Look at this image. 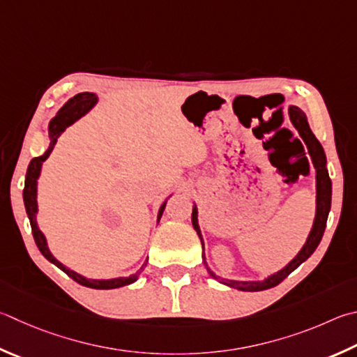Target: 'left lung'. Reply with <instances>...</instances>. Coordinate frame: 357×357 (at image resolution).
<instances>
[{"instance_id": "1", "label": "left lung", "mask_w": 357, "mask_h": 357, "mask_svg": "<svg viewBox=\"0 0 357 357\" xmlns=\"http://www.w3.org/2000/svg\"><path fill=\"white\" fill-rule=\"evenodd\" d=\"M289 119L291 121V125L295 126L298 134H300V137L304 140V144H306L309 156H310V159H312V164L315 168L317 195H315V218H314L312 228H310L309 236L306 238V242H304V245L301 246V250L298 251V255L291 259L286 267L278 270L273 275L264 278L262 281L223 280V278H220L218 275L213 273L209 265H207L206 256H204V241H203V236H201V229L198 225V207H197V204H193L192 225L197 231L201 245H203V261H204L206 268H207V271H209V275L213 278V280H217L218 282H222L228 287L242 290V291H261V290H267V289L278 286V284L286 280L291 271L300 267L304 261H307L310 255H312V252L317 250V246H319L321 237H323V232H325L326 220L329 215V211H331V195H333V184H331V179H329V173L326 168V154H325V151H323V146L320 145V142L317 140L314 132L310 131L307 116L300 107L290 106L289 107Z\"/></svg>"}]
</instances>
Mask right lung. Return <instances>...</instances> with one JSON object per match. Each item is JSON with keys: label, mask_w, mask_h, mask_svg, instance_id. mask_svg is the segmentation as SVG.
<instances>
[{"label": "right lung", "mask_w": 357, "mask_h": 357, "mask_svg": "<svg viewBox=\"0 0 357 357\" xmlns=\"http://www.w3.org/2000/svg\"><path fill=\"white\" fill-rule=\"evenodd\" d=\"M98 102V95L92 93V92H82L75 95L73 98H70L66 105H63L57 114L50 120L48 123V137H50V146L48 150L45 151L42 156L34 158L31 160V164L28 167V172H26V181H24V190H23V201H24V207H26V213H28L31 228H32V236H34V241L37 248L40 250L42 255L48 259L51 264H54L56 267H59L63 273H67L71 280L76 281L77 284H81L84 287H90V289H100V290H109V289H119L123 286H129L139 280V276L144 268L146 267V262L142 265V268L131 276H120V278H112V280H89V278L82 276L79 273H76L75 270H70L67 265H63L62 262L57 261V259L53 256V252L48 248V242L47 237H45L43 232L40 231L37 225V212H38V204H37V181L40 178L42 173V165L43 162L50 158L51 151L54 150V145L57 139L61 137V134L66 131L68 126L73 125L79 119H82L84 115L89 114L92 109L96 106ZM172 197V195H170ZM168 197V198H170ZM167 198V199H168ZM167 199L160 204L159 212H158V223L164 213Z\"/></svg>", "instance_id": "right-lung-1"}]
</instances>
